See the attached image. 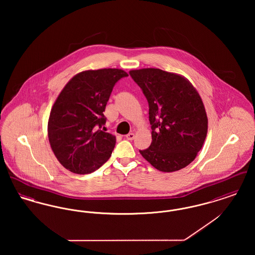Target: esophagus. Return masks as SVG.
<instances>
[{"label":"esophagus","mask_w":255,"mask_h":255,"mask_svg":"<svg viewBox=\"0 0 255 255\" xmlns=\"http://www.w3.org/2000/svg\"><path fill=\"white\" fill-rule=\"evenodd\" d=\"M126 138L128 140H133V138H134V133H129L128 134H126Z\"/></svg>","instance_id":"1"}]
</instances>
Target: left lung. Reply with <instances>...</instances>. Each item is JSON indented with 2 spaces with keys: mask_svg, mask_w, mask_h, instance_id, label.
<instances>
[{
  "mask_svg": "<svg viewBox=\"0 0 255 255\" xmlns=\"http://www.w3.org/2000/svg\"><path fill=\"white\" fill-rule=\"evenodd\" d=\"M149 104L152 142L139 153L161 172L182 169L194 160L207 133L203 100L184 76L159 69L129 72Z\"/></svg>",
  "mask_w": 255,
  "mask_h": 255,
  "instance_id": "left-lung-1",
  "label": "left lung"
}]
</instances>
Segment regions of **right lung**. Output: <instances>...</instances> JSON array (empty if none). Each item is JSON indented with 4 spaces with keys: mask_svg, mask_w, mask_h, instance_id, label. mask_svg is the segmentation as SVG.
Returning a JSON list of instances; mask_svg holds the SVG:
<instances>
[{
    "mask_svg": "<svg viewBox=\"0 0 255 255\" xmlns=\"http://www.w3.org/2000/svg\"><path fill=\"white\" fill-rule=\"evenodd\" d=\"M128 73L121 69L77 73L56 98L48 122L49 144L66 169L89 174L109 159L116 136L101 130L115 84Z\"/></svg>",
    "mask_w": 255,
    "mask_h": 255,
    "instance_id": "right-lung-1",
    "label": "right lung"
}]
</instances>
